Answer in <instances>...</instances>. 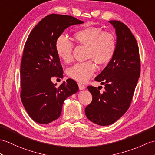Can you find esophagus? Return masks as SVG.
<instances>
[{
	"label": "esophagus",
	"mask_w": 155,
	"mask_h": 155,
	"mask_svg": "<svg viewBox=\"0 0 155 155\" xmlns=\"http://www.w3.org/2000/svg\"><path fill=\"white\" fill-rule=\"evenodd\" d=\"M78 88H79V89H80V90H84V89L86 88L85 86L82 85V84H81V83H78Z\"/></svg>",
	"instance_id": "1"
}]
</instances>
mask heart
<instances>
[{"instance_id":"obj_1","label":"heart","mask_w":155,"mask_h":155,"mask_svg":"<svg viewBox=\"0 0 155 155\" xmlns=\"http://www.w3.org/2000/svg\"><path fill=\"white\" fill-rule=\"evenodd\" d=\"M74 41L78 44L87 47V58L92 59L96 63L104 65L113 58L116 49V41L114 35L108 31H102L97 27H85L75 31ZM55 50L59 58L64 63L73 60V45L67 38L60 36L55 42ZM96 71L92 61L74 64L68 71L70 78L80 82H85Z\"/></svg>"}]
</instances>
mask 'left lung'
Listing matches in <instances>:
<instances>
[{"label":"left lung","instance_id":"8db88e82","mask_svg":"<svg viewBox=\"0 0 155 155\" xmlns=\"http://www.w3.org/2000/svg\"><path fill=\"white\" fill-rule=\"evenodd\" d=\"M116 34V49L113 58L95 81L105 84L100 93L98 88L88 86L92 101L85 108L90 121L102 126L114 124L128 110L140 76L139 47L126 25L110 20Z\"/></svg>","mask_w":155,"mask_h":155}]
</instances>
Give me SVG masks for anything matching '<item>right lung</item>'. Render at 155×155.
<instances>
[{
	"label": "right lung",
	"instance_id": "obj_1",
	"mask_svg": "<svg viewBox=\"0 0 155 155\" xmlns=\"http://www.w3.org/2000/svg\"><path fill=\"white\" fill-rule=\"evenodd\" d=\"M84 23L71 16L52 14L35 26L24 46L20 67L21 100L34 121L47 124L60 116L68 97L78 91L73 79L58 88L53 77H63V68L55 50V42L66 28Z\"/></svg>",
	"mask_w": 155,
	"mask_h": 155
}]
</instances>
